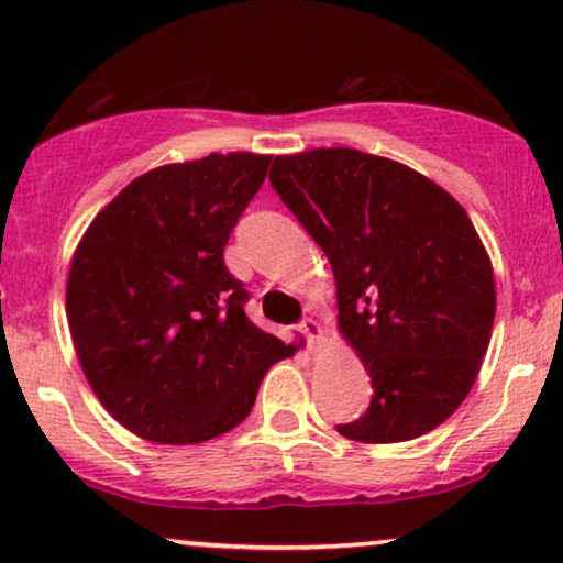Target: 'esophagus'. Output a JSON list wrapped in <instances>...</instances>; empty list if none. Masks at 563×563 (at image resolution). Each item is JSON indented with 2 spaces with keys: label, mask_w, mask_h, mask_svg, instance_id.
<instances>
[{
  "label": "esophagus",
  "mask_w": 563,
  "mask_h": 563,
  "mask_svg": "<svg viewBox=\"0 0 563 563\" xmlns=\"http://www.w3.org/2000/svg\"><path fill=\"white\" fill-rule=\"evenodd\" d=\"M299 331H301L303 335H307V341H309V344H314V341L322 339V328H320V322H318V320H312V318L301 320Z\"/></svg>",
  "instance_id": "34e87169"
}]
</instances>
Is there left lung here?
I'll use <instances>...</instances> for the list:
<instances>
[{
    "label": "left lung",
    "mask_w": 563,
    "mask_h": 563,
    "mask_svg": "<svg viewBox=\"0 0 563 563\" xmlns=\"http://www.w3.org/2000/svg\"><path fill=\"white\" fill-rule=\"evenodd\" d=\"M269 183L325 251L339 328L371 373V407L339 434H429L474 386L495 320L493 264L466 209L410 166L352 147L277 156Z\"/></svg>",
    "instance_id": "left-lung-1"
}]
</instances>
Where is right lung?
I'll return each instance as SVG.
<instances>
[{"label":"right lung","mask_w":563,"mask_h":563,"mask_svg":"<svg viewBox=\"0 0 563 563\" xmlns=\"http://www.w3.org/2000/svg\"><path fill=\"white\" fill-rule=\"evenodd\" d=\"M269 156L211 153L142 174L84 232L68 273L76 354L102 407L158 444H198L251 412L294 346L245 318L224 245Z\"/></svg>","instance_id":"obj_1"}]
</instances>
